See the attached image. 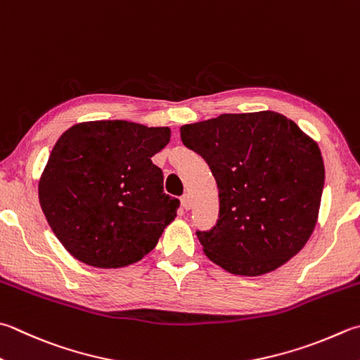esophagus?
<instances>
[{"label":"esophagus","instance_id":"esophagus-1","mask_svg":"<svg viewBox=\"0 0 360 360\" xmlns=\"http://www.w3.org/2000/svg\"><path fill=\"white\" fill-rule=\"evenodd\" d=\"M181 207L185 210H189L191 208V198H189V194H183L181 195Z\"/></svg>","mask_w":360,"mask_h":360}]
</instances>
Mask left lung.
<instances>
[{
  "mask_svg": "<svg viewBox=\"0 0 360 360\" xmlns=\"http://www.w3.org/2000/svg\"><path fill=\"white\" fill-rule=\"evenodd\" d=\"M183 144L207 161L219 219L195 232L213 263L260 276L295 257L318 219L324 162L316 142L279 112L221 114L183 125Z\"/></svg>",
  "mask_w": 360,
  "mask_h": 360,
  "instance_id": "1",
  "label": "left lung"
}]
</instances>
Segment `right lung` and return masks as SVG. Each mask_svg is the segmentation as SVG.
Segmentation results:
<instances>
[{"label": "right lung", "mask_w": 360, "mask_h": 360, "mask_svg": "<svg viewBox=\"0 0 360 360\" xmlns=\"http://www.w3.org/2000/svg\"><path fill=\"white\" fill-rule=\"evenodd\" d=\"M169 139L167 127L127 120L84 122L58 139L39 181V200L75 259L122 268L157 246L180 207L152 162Z\"/></svg>", "instance_id": "right-lung-1"}]
</instances>
